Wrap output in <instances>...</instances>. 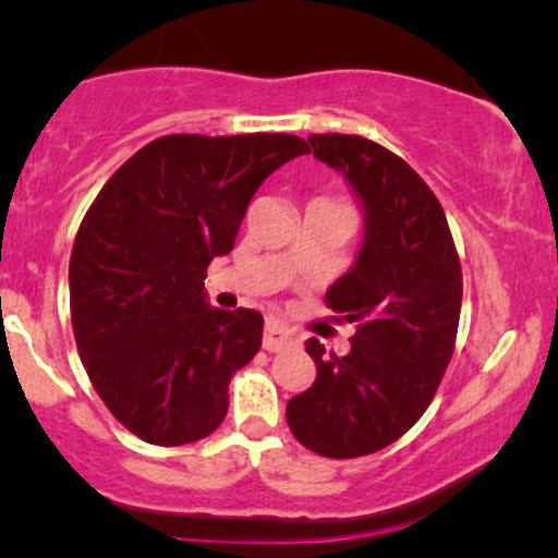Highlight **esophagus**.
<instances>
[{"instance_id":"1","label":"esophagus","mask_w":558,"mask_h":558,"mask_svg":"<svg viewBox=\"0 0 558 558\" xmlns=\"http://www.w3.org/2000/svg\"><path fill=\"white\" fill-rule=\"evenodd\" d=\"M262 343H265L267 351H283V349H288V345L296 343V336H293L291 330H286L283 325L267 323L265 325V341Z\"/></svg>"}]
</instances>
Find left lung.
Returning a JSON list of instances; mask_svg holds the SVG:
<instances>
[{"label":"left lung","instance_id":"1","mask_svg":"<svg viewBox=\"0 0 558 558\" xmlns=\"http://www.w3.org/2000/svg\"><path fill=\"white\" fill-rule=\"evenodd\" d=\"M310 144L364 215L354 265L325 293L356 332L345 356L306 341L317 377L288 401L286 420L310 451L354 459L399 440L430 407L457 341L462 267L444 207L401 157L343 133Z\"/></svg>","mask_w":558,"mask_h":558}]
</instances>
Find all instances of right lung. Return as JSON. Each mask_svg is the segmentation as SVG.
Listing matches in <instances>:
<instances>
[{
  "instance_id": "right-lung-1",
  "label": "right lung",
  "mask_w": 558,
  "mask_h": 558,
  "mask_svg": "<svg viewBox=\"0 0 558 558\" xmlns=\"http://www.w3.org/2000/svg\"><path fill=\"white\" fill-rule=\"evenodd\" d=\"M310 146L286 133H175L138 149L83 217L70 257V317L96 393L155 446L207 438L228 383L254 360L265 319L217 310L204 278L233 248L254 191Z\"/></svg>"
}]
</instances>
